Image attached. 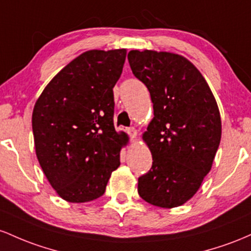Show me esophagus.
<instances>
[{
	"label": "esophagus",
	"instance_id": "esophagus-1",
	"mask_svg": "<svg viewBox=\"0 0 251 251\" xmlns=\"http://www.w3.org/2000/svg\"><path fill=\"white\" fill-rule=\"evenodd\" d=\"M126 131H128V134L130 135L131 139L136 140V136H137V130H136V129H135V128H129Z\"/></svg>",
	"mask_w": 251,
	"mask_h": 251
}]
</instances>
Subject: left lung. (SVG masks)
<instances>
[{
    "mask_svg": "<svg viewBox=\"0 0 251 251\" xmlns=\"http://www.w3.org/2000/svg\"><path fill=\"white\" fill-rule=\"evenodd\" d=\"M128 60L148 88L154 109L142 134L153 165L139 178L137 192L154 206H181L201 188L221 143L216 98L201 71L182 55L134 50Z\"/></svg>",
    "mask_w": 251,
    "mask_h": 251,
    "instance_id": "obj_1",
    "label": "left lung"
}]
</instances>
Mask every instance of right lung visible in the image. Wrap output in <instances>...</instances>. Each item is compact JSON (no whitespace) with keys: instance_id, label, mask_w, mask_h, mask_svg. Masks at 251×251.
I'll return each instance as SVG.
<instances>
[{"instance_id":"add662e5","label":"right lung","mask_w":251,"mask_h":251,"mask_svg":"<svg viewBox=\"0 0 251 251\" xmlns=\"http://www.w3.org/2000/svg\"><path fill=\"white\" fill-rule=\"evenodd\" d=\"M126 50H90L60 70L36 100L35 154L50 186L70 202L102 197L128 134L115 130L114 89Z\"/></svg>"}]
</instances>
